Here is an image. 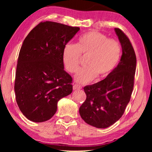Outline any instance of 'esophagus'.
Returning <instances> with one entry per match:
<instances>
[{
	"label": "esophagus",
	"instance_id": "1",
	"mask_svg": "<svg viewBox=\"0 0 152 152\" xmlns=\"http://www.w3.org/2000/svg\"><path fill=\"white\" fill-rule=\"evenodd\" d=\"M82 88V86L79 84H75L73 85V90H79V89Z\"/></svg>",
	"mask_w": 152,
	"mask_h": 152
}]
</instances>
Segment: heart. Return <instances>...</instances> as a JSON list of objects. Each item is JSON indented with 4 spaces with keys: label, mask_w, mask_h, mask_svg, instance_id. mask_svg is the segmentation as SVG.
<instances>
[{
    "label": "heart",
    "mask_w": 152,
    "mask_h": 152,
    "mask_svg": "<svg viewBox=\"0 0 152 152\" xmlns=\"http://www.w3.org/2000/svg\"><path fill=\"white\" fill-rule=\"evenodd\" d=\"M122 46L119 41L103 33L91 31L79 37L76 45L67 43L62 52V62L65 69L74 73L78 69L81 56H86V66L77 72L75 79L81 84L90 82L109 75L119 63Z\"/></svg>",
    "instance_id": "1"
}]
</instances>
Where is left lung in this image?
I'll use <instances>...</instances> for the list:
<instances>
[{
  "label": "left lung",
  "mask_w": 152,
  "mask_h": 152,
  "mask_svg": "<svg viewBox=\"0 0 152 152\" xmlns=\"http://www.w3.org/2000/svg\"><path fill=\"white\" fill-rule=\"evenodd\" d=\"M115 31L122 48L119 64L104 80L84 87L86 99L79 110L84 122L99 129L109 127L122 117L134 89L136 54L123 31Z\"/></svg>",
  "instance_id": "left-lung-1"
}]
</instances>
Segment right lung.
<instances>
[{"mask_svg": "<svg viewBox=\"0 0 152 152\" xmlns=\"http://www.w3.org/2000/svg\"><path fill=\"white\" fill-rule=\"evenodd\" d=\"M80 30L53 21L41 22L23 41L14 82L16 103L28 120L42 122L53 117L57 102L72 91V79L64 70L62 52Z\"/></svg>", "mask_w": 152, "mask_h": 152, "instance_id": "1", "label": "right lung"}]
</instances>
